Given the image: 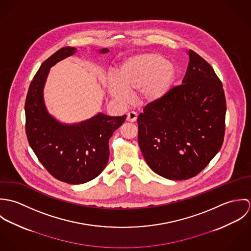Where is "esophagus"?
Segmentation results:
<instances>
[{"mask_svg":"<svg viewBox=\"0 0 251 251\" xmlns=\"http://www.w3.org/2000/svg\"><path fill=\"white\" fill-rule=\"evenodd\" d=\"M137 120V114L135 112H129L127 113V118H126V121L127 122H130V123H134L135 121Z\"/></svg>","mask_w":251,"mask_h":251,"instance_id":"obj_1","label":"esophagus"}]
</instances>
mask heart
Masks as SVG:
<instances>
[{
  "label": "heart",
  "mask_w": 251,
  "mask_h": 251,
  "mask_svg": "<svg viewBox=\"0 0 251 251\" xmlns=\"http://www.w3.org/2000/svg\"><path fill=\"white\" fill-rule=\"evenodd\" d=\"M177 71L162 55L141 53L128 57L119 68L118 78L108 79L107 91L116 100L126 103L130 94L138 92V100L143 105L163 101L173 90Z\"/></svg>",
  "instance_id": "obj_1"
}]
</instances>
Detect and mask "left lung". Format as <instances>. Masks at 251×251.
<instances>
[{
	"label": "left lung",
	"mask_w": 251,
	"mask_h": 251,
	"mask_svg": "<svg viewBox=\"0 0 251 251\" xmlns=\"http://www.w3.org/2000/svg\"><path fill=\"white\" fill-rule=\"evenodd\" d=\"M181 85L138 116V144L149 167L168 179L199 174L219 151L226 100L214 69L192 50Z\"/></svg>",
	"instance_id": "1"
}]
</instances>
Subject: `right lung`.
<instances>
[{
    "label": "right lung",
    "instance_id": "add662e5",
    "mask_svg": "<svg viewBox=\"0 0 251 251\" xmlns=\"http://www.w3.org/2000/svg\"><path fill=\"white\" fill-rule=\"evenodd\" d=\"M76 52L75 47H63L40 66L25 103L26 134L31 148L54 178L71 184L90 181L104 170L109 159V139L126 118V115L112 117L100 112L80 123L66 124L48 112L43 92L50 69ZM98 52L105 54L109 49Z\"/></svg>",
    "mask_w": 251,
    "mask_h": 251
}]
</instances>
